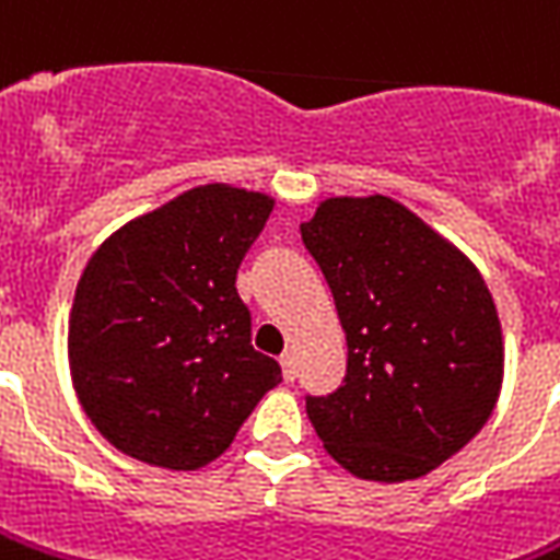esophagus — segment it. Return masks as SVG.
Segmentation results:
<instances>
[{
    "mask_svg": "<svg viewBox=\"0 0 560 560\" xmlns=\"http://www.w3.org/2000/svg\"><path fill=\"white\" fill-rule=\"evenodd\" d=\"M281 374H284V380H288V383H294L296 380L294 352H284V355H281Z\"/></svg>",
    "mask_w": 560,
    "mask_h": 560,
    "instance_id": "esophagus-1",
    "label": "esophagus"
}]
</instances>
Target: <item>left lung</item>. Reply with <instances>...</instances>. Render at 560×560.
Wrapping results in <instances>:
<instances>
[{
    "instance_id": "8db88e82",
    "label": "left lung",
    "mask_w": 560,
    "mask_h": 560,
    "mask_svg": "<svg viewBox=\"0 0 560 560\" xmlns=\"http://www.w3.org/2000/svg\"><path fill=\"white\" fill-rule=\"evenodd\" d=\"M346 330L343 386L306 413L343 469L413 481L463 451L503 386V328L463 250L389 196L325 199L300 226Z\"/></svg>"
}]
</instances>
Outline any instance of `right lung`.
<instances>
[{"label": "right lung", "mask_w": 560, "mask_h": 560, "mask_svg": "<svg viewBox=\"0 0 560 560\" xmlns=\"http://www.w3.org/2000/svg\"><path fill=\"white\" fill-rule=\"evenodd\" d=\"M272 205L230 184L196 186L91 254L70 310L72 389L121 454L201 469L281 383L279 361L250 346L235 291Z\"/></svg>", "instance_id": "right-lung-1"}]
</instances>
